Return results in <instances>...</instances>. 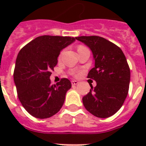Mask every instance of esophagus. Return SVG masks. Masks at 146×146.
Listing matches in <instances>:
<instances>
[{
  "mask_svg": "<svg viewBox=\"0 0 146 146\" xmlns=\"http://www.w3.org/2000/svg\"><path fill=\"white\" fill-rule=\"evenodd\" d=\"M79 82L78 81H72V84L73 86L74 85H77V84H78Z\"/></svg>",
  "mask_w": 146,
  "mask_h": 146,
  "instance_id": "obj_1",
  "label": "esophagus"
}]
</instances>
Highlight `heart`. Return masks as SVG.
<instances>
[{"label": "heart", "instance_id": "obj_1", "mask_svg": "<svg viewBox=\"0 0 146 146\" xmlns=\"http://www.w3.org/2000/svg\"><path fill=\"white\" fill-rule=\"evenodd\" d=\"M80 46H78V47H80ZM59 58H60V56H59Z\"/></svg>", "mask_w": 146, "mask_h": 146}]
</instances>
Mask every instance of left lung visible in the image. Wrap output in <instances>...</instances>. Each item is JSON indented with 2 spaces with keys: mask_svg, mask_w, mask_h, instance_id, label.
<instances>
[{
  "mask_svg": "<svg viewBox=\"0 0 146 146\" xmlns=\"http://www.w3.org/2000/svg\"><path fill=\"white\" fill-rule=\"evenodd\" d=\"M75 39L91 48L95 61L88 78L94 80L97 85L91 86L90 92L82 98L84 106L99 118L113 116L121 108L128 94L130 69L126 56L119 46L103 37L83 36Z\"/></svg>",
  "mask_w": 146,
  "mask_h": 146,
  "instance_id": "1",
  "label": "left lung"
}]
</instances>
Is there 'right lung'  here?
Listing matches in <instances>:
<instances>
[{
	"label": "right lung",
	"instance_id": "1",
	"mask_svg": "<svg viewBox=\"0 0 146 146\" xmlns=\"http://www.w3.org/2000/svg\"><path fill=\"white\" fill-rule=\"evenodd\" d=\"M75 38L42 36L21 48L16 60L13 79L21 104L39 119L52 116L60 110L71 81L62 78L56 84L49 79L60 52Z\"/></svg>",
	"mask_w": 146,
	"mask_h": 146
}]
</instances>
